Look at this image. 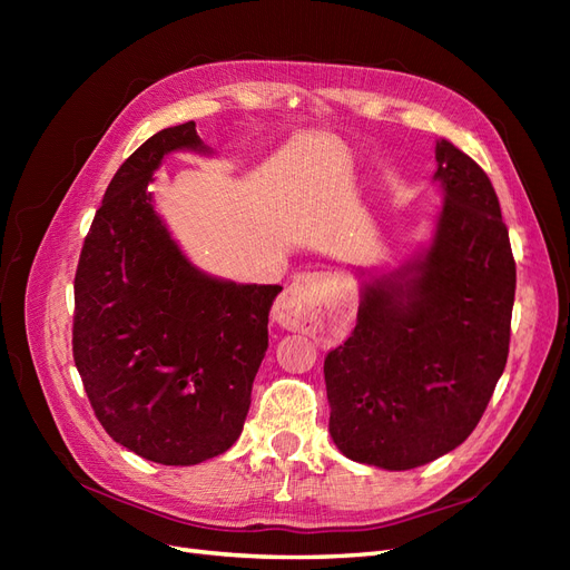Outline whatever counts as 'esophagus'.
<instances>
[{
  "mask_svg": "<svg viewBox=\"0 0 570 570\" xmlns=\"http://www.w3.org/2000/svg\"><path fill=\"white\" fill-rule=\"evenodd\" d=\"M321 283H323L321 273L295 275V281L285 287V292L273 306L275 321L283 325H289V327L297 325L302 321V316L314 308Z\"/></svg>",
  "mask_w": 570,
  "mask_h": 570,
  "instance_id": "1",
  "label": "esophagus"
}]
</instances>
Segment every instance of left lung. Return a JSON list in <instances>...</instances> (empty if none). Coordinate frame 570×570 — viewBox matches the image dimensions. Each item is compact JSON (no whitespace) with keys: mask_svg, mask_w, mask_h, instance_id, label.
Segmentation results:
<instances>
[{"mask_svg":"<svg viewBox=\"0 0 570 570\" xmlns=\"http://www.w3.org/2000/svg\"><path fill=\"white\" fill-rule=\"evenodd\" d=\"M435 159L444 204L433 243L364 285L356 327L323 364L337 450L387 471L456 450L509 356L515 262L497 193L450 140Z\"/></svg>","mask_w":570,"mask_h":570,"instance_id":"1","label":"left lung"}]
</instances>
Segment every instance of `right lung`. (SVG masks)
<instances>
[{
    "instance_id": "add662e5",
    "label": "right lung",
    "mask_w": 570,
    "mask_h": 570,
    "mask_svg": "<svg viewBox=\"0 0 570 570\" xmlns=\"http://www.w3.org/2000/svg\"><path fill=\"white\" fill-rule=\"evenodd\" d=\"M176 149L209 151L195 120L151 135L107 187L76 271L73 361L111 440L195 465L243 433L283 287L218 281L187 262L147 189Z\"/></svg>"
}]
</instances>
